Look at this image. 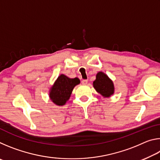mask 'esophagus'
Here are the masks:
<instances>
[{"label":"esophagus","mask_w":160,"mask_h":160,"mask_svg":"<svg viewBox=\"0 0 160 160\" xmlns=\"http://www.w3.org/2000/svg\"><path fill=\"white\" fill-rule=\"evenodd\" d=\"M88 80H82V85H87V84H88Z\"/></svg>","instance_id":"esophagus-1"}]
</instances>
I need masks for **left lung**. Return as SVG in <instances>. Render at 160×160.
<instances>
[{
	"label": "left lung",
	"instance_id": "obj_1",
	"mask_svg": "<svg viewBox=\"0 0 160 160\" xmlns=\"http://www.w3.org/2000/svg\"><path fill=\"white\" fill-rule=\"evenodd\" d=\"M93 87L97 92L104 98H109L114 94L115 88L113 81L102 71L97 73L96 79L93 82Z\"/></svg>",
	"mask_w": 160,
	"mask_h": 160
}]
</instances>
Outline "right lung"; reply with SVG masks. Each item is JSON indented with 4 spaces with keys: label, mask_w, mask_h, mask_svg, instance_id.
<instances>
[{
    "label": "right lung",
    "mask_w": 160,
    "mask_h": 160,
    "mask_svg": "<svg viewBox=\"0 0 160 160\" xmlns=\"http://www.w3.org/2000/svg\"><path fill=\"white\" fill-rule=\"evenodd\" d=\"M80 83L78 78H70L64 74L60 75L50 88L51 102L57 106H63L69 100L73 88Z\"/></svg>",
    "instance_id": "obj_1"
}]
</instances>
